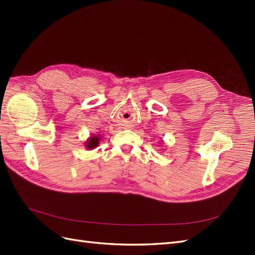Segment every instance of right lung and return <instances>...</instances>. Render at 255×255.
Masks as SVG:
<instances>
[{
	"label": "right lung",
	"instance_id": "right-lung-1",
	"mask_svg": "<svg viewBox=\"0 0 255 255\" xmlns=\"http://www.w3.org/2000/svg\"><path fill=\"white\" fill-rule=\"evenodd\" d=\"M100 141H101V134L100 133L99 134H91V136L85 140L84 147L86 149H89V150H93L97 147V145H99Z\"/></svg>",
	"mask_w": 255,
	"mask_h": 255
}]
</instances>
